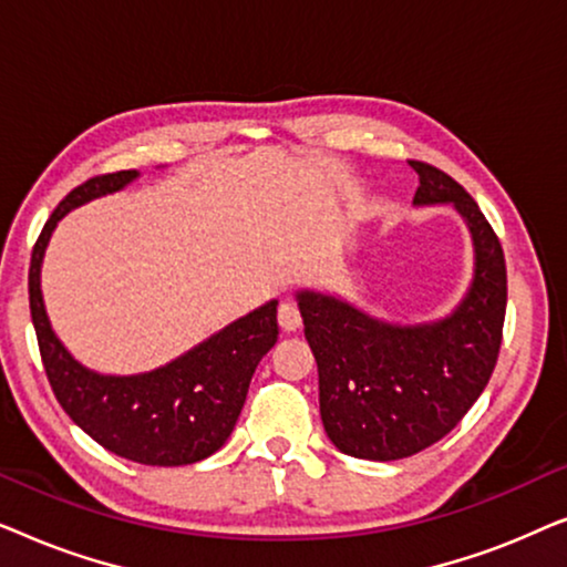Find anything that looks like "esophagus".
I'll list each match as a JSON object with an SVG mask.
<instances>
[{"label": "esophagus", "mask_w": 567, "mask_h": 567, "mask_svg": "<svg viewBox=\"0 0 567 567\" xmlns=\"http://www.w3.org/2000/svg\"><path fill=\"white\" fill-rule=\"evenodd\" d=\"M278 324H281L284 332H297L301 328V312L293 301H284L278 307Z\"/></svg>", "instance_id": "34e87169"}]
</instances>
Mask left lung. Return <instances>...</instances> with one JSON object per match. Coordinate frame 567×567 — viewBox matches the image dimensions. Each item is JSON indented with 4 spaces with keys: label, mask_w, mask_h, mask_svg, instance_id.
<instances>
[{
    "label": "left lung",
    "mask_w": 567,
    "mask_h": 567,
    "mask_svg": "<svg viewBox=\"0 0 567 567\" xmlns=\"http://www.w3.org/2000/svg\"><path fill=\"white\" fill-rule=\"evenodd\" d=\"M410 167L421 181L413 204H452L472 235L475 274L454 312L394 324L336 293L297 291L324 433L355 460H405L444 439L483 394L501 351L506 260L498 237L454 177L425 162L410 159Z\"/></svg>",
    "instance_id": "8db88e82"
}]
</instances>
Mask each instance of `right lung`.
<instances>
[{
    "mask_svg": "<svg viewBox=\"0 0 567 567\" xmlns=\"http://www.w3.org/2000/svg\"><path fill=\"white\" fill-rule=\"evenodd\" d=\"M136 177V169L90 177L56 206L30 258V315L51 390L87 436L123 460L150 467H183L219 452L229 439L255 369L278 340V301H266L188 353L144 374L115 377L82 367L45 315L41 291L45 247L72 208L118 193Z\"/></svg>",
    "mask_w": 567,
    "mask_h": 567,
    "instance_id": "obj_1",
    "label": "right lung"
}]
</instances>
